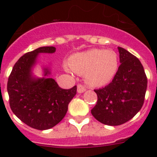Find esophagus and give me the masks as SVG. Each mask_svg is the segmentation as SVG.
<instances>
[{
	"mask_svg": "<svg viewBox=\"0 0 157 157\" xmlns=\"http://www.w3.org/2000/svg\"><path fill=\"white\" fill-rule=\"evenodd\" d=\"M77 91L78 94H82V93H84L86 90V87L84 86L83 85H81V84H78L77 86Z\"/></svg>",
	"mask_w": 157,
	"mask_h": 157,
	"instance_id": "obj_1",
	"label": "esophagus"
}]
</instances>
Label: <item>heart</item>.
<instances>
[{
	"label": "heart",
	"mask_w": 157,
	"mask_h": 157,
	"mask_svg": "<svg viewBox=\"0 0 157 157\" xmlns=\"http://www.w3.org/2000/svg\"><path fill=\"white\" fill-rule=\"evenodd\" d=\"M69 67L78 74L85 75L86 81L93 86H103L115 77L119 68V58L112 49L92 48L71 56ZM67 70L68 68L65 67Z\"/></svg>",
	"instance_id": "obj_1"
}]
</instances>
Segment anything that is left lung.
<instances>
[{
  "label": "left lung",
  "mask_w": 157,
  "mask_h": 157,
  "mask_svg": "<svg viewBox=\"0 0 157 157\" xmlns=\"http://www.w3.org/2000/svg\"><path fill=\"white\" fill-rule=\"evenodd\" d=\"M121 64L109 85L94 90L97 105L91 110L96 120L109 126L121 125L131 120L144 104L147 77L139 59L118 47Z\"/></svg>",
  "instance_id": "8db88e82"
}]
</instances>
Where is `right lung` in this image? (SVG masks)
Returning <instances> with one entry per match:
<instances>
[{"mask_svg": "<svg viewBox=\"0 0 157 157\" xmlns=\"http://www.w3.org/2000/svg\"><path fill=\"white\" fill-rule=\"evenodd\" d=\"M55 52V47L45 46L27 52L15 63L8 78L7 90L11 109L22 122L37 130H48L61 121L77 92L76 86L69 90L60 88L53 78L48 77V67L43 69L44 77L33 75L38 55Z\"/></svg>", "mask_w": 157, "mask_h": 157, "instance_id": "1", "label": "right lung"}]
</instances>
